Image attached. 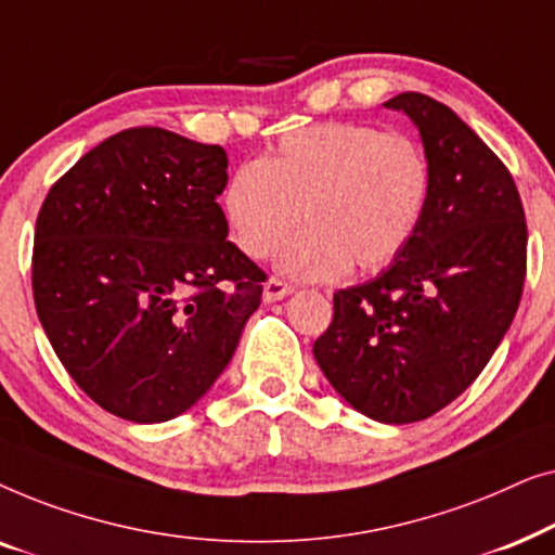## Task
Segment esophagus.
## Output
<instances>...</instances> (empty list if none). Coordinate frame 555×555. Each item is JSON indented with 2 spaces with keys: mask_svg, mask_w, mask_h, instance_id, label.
I'll use <instances>...</instances> for the list:
<instances>
[{
  "mask_svg": "<svg viewBox=\"0 0 555 555\" xmlns=\"http://www.w3.org/2000/svg\"><path fill=\"white\" fill-rule=\"evenodd\" d=\"M295 291L293 285H287L285 280H280V278H270L268 283H264V287H262V298L268 300V302H275V300H283V298H287V295H291Z\"/></svg>",
  "mask_w": 555,
  "mask_h": 555,
  "instance_id": "obj_1",
  "label": "esophagus"
}]
</instances>
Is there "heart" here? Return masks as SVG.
<instances>
[{
    "label": "heart",
    "instance_id": "b5f03b06",
    "mask_svg": "<svg viewBox=\"0 0 555 555\" xmlns=\"http://www.w3.org/2000/svg\"><path fill=\"white\" fill-rule=\"evenodd\" d=\"M431 164L420 141L363 124H318L287 133L260 162L227 179L219 207L230 237L262 260L295 230L275 264L295 280L382 270L427 217Z\"/></svg>",
    "mask_w": 555,
    "mask_h": 555
}]
</instances>
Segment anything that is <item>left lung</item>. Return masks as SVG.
Returning <instances> with one entry per match:
<instances>
[{
  "instance_id": "1",
  "label": "left lung",
  "mask_w": 555,
  "mask_h": 555,
  "mask_svg": "<svg viewBox=\"0 0 555 555\" xmlns=\"http://www.w3.org/2000/svg\"><path fill=\"white\" fill-rule=\"evenodd\" d=\"M384 105L420 128L429 209L382 275L333 295L313 356L356 412L409 424L444 409L488 366L518 310L528 227L511 171L457 113L422 93Z\"/></svg>"
}]
</instances>
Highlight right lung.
<instances>
[{
  "instance_id": "add662e5",
  "label": "right lung",
  "mask_w": 555,
  "mask_h": 555,
  "mask_svg": "<svg viewBox=\"0 0 555 555\" xmlns=\"http://www.w3.org/2000/svg\"><path fill=\"white\" fill-rule=\"evenodd\" d=\"M227 154L166 128L90 149L44 196L33 293L73 382L120 420L192 409L237 351L264 272L227 240Z\"/></svg>"
}]
</instances>
